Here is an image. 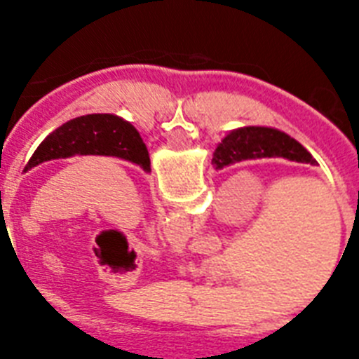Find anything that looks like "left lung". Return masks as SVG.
<instances>
[{
    "mask_svg": "<svg viewBox=\"0 0 359 359\" xmlns=\"http://www.w3.org/2000/svg\"><path fill=\"white\" fill-rule=\"evenodd\" d=\"M74 154H102L124 158L151 171V158L137 130L117 115H83L59 126L42 141L25 165V171L39 163Z\"/></svg>",
    "mask_w": 359,
    "mask_h": 359,
    "instance_id": "8db88e82",
    "label": "left lung"
}]
</instances>
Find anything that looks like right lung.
<instances>
[{"mask_svg": "<svg viewBox=\"0 0 359 359\" xmlns=\"http://www.w3.org/2000/svg\"><path fill=\"white\" fill-rule=\"evenodd\" d=\"M283 156L287 160L300 163H313L315 160L304 147L290 135L273 128L261 126H245L231 132L214 152L212 163L216 169L251 158H273Z\"/></svg>", "mask_w": 359, "mask_h": 359, "instance_id": "obj_1", "label": "right lung"}]
</instances>
